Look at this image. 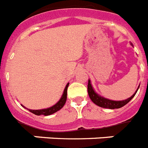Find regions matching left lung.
<instances>
[{
  "instance_id": "left-lung-1",
  "label": "left lung",
  "mask_w": 148,
  "mask_h": 148,
  "mask_svg": "<svg viewBox=\"0 0 148 148\" xmlns=\"http://www.w3.org/2000/svg\"><path fill=\"white\" fill-rule=\"evenodd\" d=\"M139 88V87H138ZM138 89L136 90V93L133 94L131 97L128 98L127 99L122 101H113L110 100V99H106L104 97H102L101 96H99L94 91V90L93 89L90 84V81L88 80V95H89L90 98L92 100L93 103H95L96 105L102 107V108H110V109H114V108H120L121 107L124 106L125 105L131 100V99L134 97L136 95V93H137Z\"/></svg>"
}]
</instances>
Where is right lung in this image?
<instances>
[{
  "instance_id": "1",
  "label": "right lung",
  "mask_w": 148,
  "mask_h": 148,
  "mask_svg": "<svg viewBox=\"0 0 148 148\" xmlns=\"http://www.w3.org/2000/svg\"><path fill=\"white\" fill-rule=\"evenodd\" d=\"M68 86H69V83L66 84V86L65 89H64V93H63V95H62L60 100H59L56 104L54 105L53 106L50 107V108H45V109H40V110H31V109H28V110L31 112H32L33 114H36V115H41V114H42V115L47 116L55 113L56 112L60 110V108H63V106H64V104H65L66 101V96H67Z\"/></svg>"
}]
</instances>
